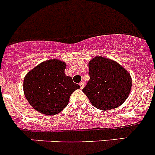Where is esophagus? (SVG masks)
Masks as SVG:
<instances>
[{"instance_id": "obj_1", "label": "esophagus", "mask_w": 155, "mask_h": 155, "mask_svg": "<svg viewBox=\"0 0 155 155\" xmlns=\"http://www.w3.org/2000/svg\"><path fill=\"white\" fill-rule=\"evenodd\" d=\"M79 85H80V87H81V88H83V87H84V82H80V84H79Z\"/></svg>"}]
</instances>
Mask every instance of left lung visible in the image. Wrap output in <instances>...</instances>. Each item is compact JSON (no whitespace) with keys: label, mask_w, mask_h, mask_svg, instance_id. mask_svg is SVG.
<instances>
[{"label":"left lung","mask_w":155,"mask_h":155,"mask_svg":"<svg viewBox=\"0 0 155 155\" xmlns=\"http://www.w3.org/2000/svg\"><path fill=\"white\" fill-rule=\"evenodd\" d=\"M88 67L90 79L82 91L94 107L109 110L124 103L132 86L130 74L115 61L101 57L91 60Z\"/></svg>","instance_id":"obj_1"}]
</instances>
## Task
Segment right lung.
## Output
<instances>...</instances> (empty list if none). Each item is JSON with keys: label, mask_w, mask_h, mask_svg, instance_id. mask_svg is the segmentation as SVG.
<instances>
[{"label": "right lung", "mask_w": 155, "mask_h": 155, "mask_svg": "<svg viewBox=\"0 0 155 155\" xmlns=\"http://www.w3.org/2000/svg\"><path fill=\"white\" fill-rule=\"evenodd\" d=\"M65 63L58 60L45 61L29 71L23 89L30 105L38 112L54 116L68 105L71 94L80 88L71 77L66 76Z\"/></svg>", "instance_id": "right-lung-1"}]
</instances>
